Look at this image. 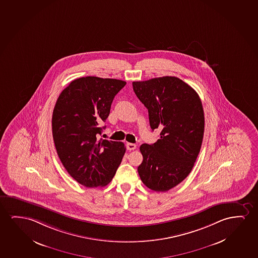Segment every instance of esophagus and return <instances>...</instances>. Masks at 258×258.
Here are the masks:
<instances>
[{"instance_id":"1","label":"esophagus","mask_w":258,"mask_h":258,"mask_svg":"<svg viewBox=\"0 0 258 258\" xmlns=\"http://www.w3.org/2000/svg\"><path fill=\"white\" fill-rule=\"evenodd\" d=\"M126 149L128 150H135L136 149V145L134 144V143H127Z\"/></svg>"}]
</instances>
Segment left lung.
<instances>
[{
	"label": "left lung",
	"mask_w": 258,
	"mask_h": 258,
	"mask_svg": "<svg viewBox=\"0 0 258 258\" xmlns=\"http://www.w3.org/2000/svg\"><path fill=\"white\" fill-rule=\"evenodd\" d=\"M133 87L148 109L151 129L161 131L157 142L140 147L139 175L149 189L166 192L188 176L199 155L204 134L202 101L176 77L135 81Z\"/></svg>",
	"instance_id": "8db88e82"
}]
</instances>
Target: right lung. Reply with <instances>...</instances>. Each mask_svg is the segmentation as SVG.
Returning <instances> with one entry per match:
<instances>
[{"label":"right lung","instance_id":"right-lung-1","mask_svg":"<svg viewBox=\"0 0 258 258\" xmlns=\"http://www.w3.org/2000/svg\"><path fill=\"white\" fill-rule=\"evenodd\" d=\"M126 82L83 77L62 91L52 116L54 146L63 167L87 187L108 185L119 166L123 142L98 141L115 95Z\"/></svg>","mask_w":258,"mask_h":258}]
</instances>
